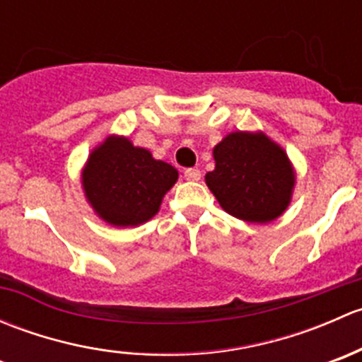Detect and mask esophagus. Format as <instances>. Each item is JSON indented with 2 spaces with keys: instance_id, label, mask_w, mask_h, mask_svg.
<instances>
[{
  "instance_id": "34e87169",
  "label": "esophagus",
  "mask_w": 362,
  "mask_h": 362,
  "mask_svg": "<svg viewBox=\"0 0 362 362\" xmlns=\"http://www.w3.org/2000/svg\"><path fill=\"white\" fill-rule=\"evenodd\" d=\"M184 177L191 182H198L199 178H202V171H199L198 168H187V170L184 171Z\"/></svg>"
}]
</instances>
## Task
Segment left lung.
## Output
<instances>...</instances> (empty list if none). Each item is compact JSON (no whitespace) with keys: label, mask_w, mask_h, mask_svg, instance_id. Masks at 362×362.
I'll return each instance as SVG.
<instances>
[{"label":"left lung","mask_w":362,"mask_h":362,"mask_svg":"<svg viewBox=\"0 0 362 362\" xmlns=\"http://www.w3.org/2000/svg\"><path fill=\"white\" fill-rule=\"evenodd\" d=\"M214 159L215 170L204 180L229 215L266 224L289 206L296 184L293 164L264 133H229L215 145Z\"/></svg>","instance_id":"1"}]
</instances>
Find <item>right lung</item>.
I'll return each instance as SVG.
<instances>
[{
    "instance_id": "add662e5",
    "label": "right lung",
    "mask_w": 362,
    "mask_h": 362,
    "mask_svg": "<svg viewBox=\"0 0 362 362\" xmlns=\"http://www.w3.org/2000/svg\"><path fill=\"white\" fill-rule=\"evenodd\" d=\"M177 178L178 171L171 164L154 159L124 136H108L90 152L82 171L87 202L117 228L144 224L154 217Z\"/></svg>"
}]
</instances>
